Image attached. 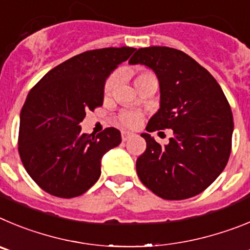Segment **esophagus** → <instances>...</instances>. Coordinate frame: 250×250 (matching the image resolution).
I'll return each instance as SVG.
<instances>
[{
    "label": "esophagus",
    "mask_w": 250,
    "mask_h": 250,
    "mask_svg": "<svg viewBox=\"0 0 250 250\" xmlns=\"http://www.w3.org/2000/svg\"><path fill=\"white\" fill-rule=\"evenodd\" d=\"M121 136H122V141L125 142V141H128V139H129L130 137L133 136V133H130V132H127V130H122V134H121Z\"/></svg>",
    "instance_id": "34e87169"
}]
</instances>
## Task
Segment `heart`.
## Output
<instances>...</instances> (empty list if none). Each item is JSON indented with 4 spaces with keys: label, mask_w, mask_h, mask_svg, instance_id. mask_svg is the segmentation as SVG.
<instances>
[{
    "label": "heart",
    "mask_w": 250,
    "mask_h": 250,
    "mask_svg": "<svg viewBox=\"0 0 250 250\" xmlns=\"http://www.w3.org/2000/svg\"><path fill=\"white\" fill-rule=\"evenodd\" d=\"M156 77V76L153 75L152 72L149 71H142L139 72L138 75H136L134 77V83H136V86L138 87L142 82H145V81L149 80V78ZM117 84V75L116 73H112L104 82V87H103V93L104 96H109V94L113 92V89L116 88ZM142 118H143V114L139 113V112H134V111H123L122 113L120 114L118 117V122H120L121 125L127 128H136L141 125Z\"/></svg>",
    "instance_id": "b5f03b06"
}]
</instances>
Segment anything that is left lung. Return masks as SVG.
I'll return each instance as SVG.
<instances>
[{
  "instance_id": "obj_1",
  "label": "left lung",
  "mask_w": 250,
  "mask_h": 250,
  "mask_svg": "<svg viewBox=\"0 0 250 250\" xmlns=\"http://www.w3.org/2000/svg\"><path fill=\"white\" fill-rule=\"evenodd\" d=\"M129 63L146 64L159 81L161 108L146 129H173L167 146L141 134L147 148L137 159L139 179L163 199L199 194L223 172L230 156L234 123L228 100L214 77L179 49L139 48Z\"/></svg>"
}]
</instances>
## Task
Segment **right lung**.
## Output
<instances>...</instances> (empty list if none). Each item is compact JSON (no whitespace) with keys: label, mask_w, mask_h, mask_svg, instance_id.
I'll return each mask as SVG.
<instances>
[{"label":"right lung","mask_w":250,"mask_h":250,"mask_svg":"<svg viewBox=\"0 0 250 250\" xmlns=\"http://www.w3.org/2000/svg\"><path fill=\"white\" fill-rule=\"evenodd\" d=\"M136 51L132 47L86 51L38 81L21 109L19 153L40 188L60 198L83 194L98 181L103 154L120 145L113 127L81 132L86 112L103 104L105 78Z\"/></svg>","instance_id":"right-lung-1"}]
</instances>
